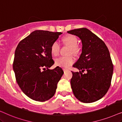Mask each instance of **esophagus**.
Segmentation results:
<instances>
[{
    "label": "esophagus",
    "mask_w": 122,
    "mask_h": 122,
    "mask_svg": "<svg viewBox=\"0 0 122 122\" xmlns=\"http://www.w3.org/2000/svg\"><path fill=\"white\" fill-rule=\"evenodd\" d=\"M63 71H68V69H66V68H63Z\"/></svg>",
    "instance_id": "obj_1"
}]
</instances>
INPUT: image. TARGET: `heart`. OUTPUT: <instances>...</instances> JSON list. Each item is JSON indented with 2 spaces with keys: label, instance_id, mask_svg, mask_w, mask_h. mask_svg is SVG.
I'll return each mask as SVG.
<instances>
[{
  "label": "heart",
  "instance_id": "b5f03b06",
  "mask_svg": "<svg viewBox=\"0 0 122 122\" xmlns=\"http://www.w3.org/2000/svg\"><path fill=\"white\" fill-rule=\"evenodd\" d=\"M63 41L65 44L71 46L69 49V54H76L79 53L80 51L79 46H78V40L76 36L73 35H68L64 36ZM60 44L57 41H55L52 43L51 46V53L53 56H56L59 54L60 51ZM75 61L74 58L73 56H61L56 58L55 60V63L56 66L63 67H67L74 63Z\"/></svg>",
  "mask_w": 122,
  "mask_h": 122
}]
</instances>
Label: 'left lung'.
Segmentation results:
<instances>
[{
    "mask_svg": "<svg viewBox=\"0 0 122 122\" xmlns=\"http://www.w3.org/2000/svg\"><path fill=\"white\" fill-rule=\"evenodd\" d=\"M81 39L82 51L73 66L83 74L71 71V80L73 94L83 103H92L103 97L111 86L113 65L104 41L85 28L67 31Z\"/></svg>",
    "mask_w": 122,
    "mask_h": 122,
    "instance_id": "obj_1",
    "label": "left lung"
}]
</instances>
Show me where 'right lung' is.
Returning a JSON list of instances; mask_svg holds the SVG:
<instances>
[{
	"label": "right lung",
	"mask_w": 122,
	"mask_h": 122,
	"mask_svg": "<svg viewBox=\"0 0 122 122\" xmlns=\"http://www.w3.org/2000/svg\"><path fill=\"white\" fill-rule=\"evenodd\" d=\"M62 34L35 30L20 41L15 51L13 67L16 82L23 92L38 102L53 97L64 71L54 64L51 46Z\"/></svg>",
	"instance_id": "1"
}]
</instances>
